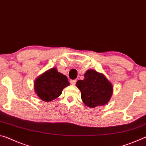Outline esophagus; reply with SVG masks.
I'll use <instances>...</instances> for the list:
<instances>
[{"label":"esophagus","mask_w":146,"mask_h":146,"mask_svg":"<svg viewBox=\"0 0 146 146\" xmlns=\"http://www.w3.org/2000/svg\"><path fill=\"white\" fill-rule=\"evenodd\" d=\"M76 80H70L71 84H72V85H75V84H76Z\"/></svg>","instance_id":"1"}]
</instances>
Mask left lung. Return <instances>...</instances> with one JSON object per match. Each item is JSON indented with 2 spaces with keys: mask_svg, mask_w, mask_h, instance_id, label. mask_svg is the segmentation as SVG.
<instances>
[{
  "mask_svg": "<svg viewBox=\"0 0 146 146\" xmlns=\"http://www.w3.org/2000/svg\"><path fill=\"white\" fill-rule=\"evenodd\" d=\"M81 92L83 102L90 108L105 105L110 100L113 87L106 76L95 70H90L84 74V79L76 82Z\"/></svg>",
  "mask_w": 146,
  "mask_h": 146,
  "instance_id": "obj_1",
  "label": "left lung"
}]
</instances>
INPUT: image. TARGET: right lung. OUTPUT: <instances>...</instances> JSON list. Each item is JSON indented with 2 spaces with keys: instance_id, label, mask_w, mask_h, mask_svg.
I'll return each mask as SVG.
<instances>
[{
  "instance_id": "right-lung-1",
  "label": "right lung",
  "mask_w": 146,
  "mask_h": 146,
  "mask_svg": "<svg viewBox=\"0 0 146 146\" xmlns=\"http://www.w3.org/2000/svg\"><path fill=\"white\" fill-rule=\"evenodd\" d=\"M69 85L67 76L58 72L56 68H52L36 79L34 88L40 99L49 102L58 97L63 89Z\"/></svg>"
}]
</instances>
